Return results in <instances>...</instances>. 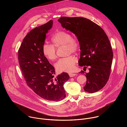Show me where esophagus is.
Here are the masks:
<instances>
[{
  "mask_svg": "<svg viewBox=\"0 0 127 127\" xmlns=\"http://www.w3.org/2000/svg\"><path fill=\"white\" fill-rule=\"evenodd\" d=\"M76 75V73H69V76L71 77H73L75 76Z\"/></svg>",
  "mask_w": 127,
  "mask_h": 127,
  "instance_id": "esophagus-1",
  "label": "esophagus"
}]
</instances>
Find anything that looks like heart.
Listing matches in <instances>:
<instances>
[{
  "label": "heart",
  "instance_id": "b5f03b06",
  "mask_svg": "<svg viewBox=\"0 0 127 127\" xmlns=\"http://www.w3.org/2000/svg\"><path fill=\"white\" fill-rule=\"evenodd\" d=\"M52 44L45 43L42 47V51L45 57L50 61H54L57 58L56 48L65 46L68 55L77 51L79 48V43L77 39L72 37L68 32L61 31L54 34L52 38ZM77 58L74 56L61 58L55 64L56 69L59 72H71L75 68Z\"/></svg>",
  "mask_w": 127,
  "mask_h": 127
}]
</instances>
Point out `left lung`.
<instances>
[{
    "label": "left lung",
    "instance_id": "8db88e82",
    "mask_svg": "<svg viewBox=\"0 0 127 127\" xmlns=\"http://www.w3.org/2000/svg\"><path fill=\"white\" fill-rule=\"evenodd\" d=\"M58 21L63 28L76 36L81 50L79 65L83 69L89 66V72L85 74L84 91L89 93L98 91L109 79L113 58L107 35L100 27L86 18L64 16ZM80 73L84 74V72L81 70Z\"/></svg>",
    "mask_w": 127,
    "mask_h": 127
}]
</instances>
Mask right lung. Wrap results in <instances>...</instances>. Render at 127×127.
I'll return each mask as SVG.
<instances>
[{"label":"right lung","instance_id":"right-lung-1","mask_svg":"<svg viewBox=\"0 0 127 127\" xmlns=\"http://www.w3.org/2000/svg\"><path fill=\"white\" fill-rule=\"evenodd\" d=\"M53 21L31 30L19 50V64L28 86L42 98L58 101L66 97L63 84L70 78L63 72L56 78L54 67L44 55L42 47Z\"/></svg>","mask_w":127,"mask_h":127}]
</instances>
